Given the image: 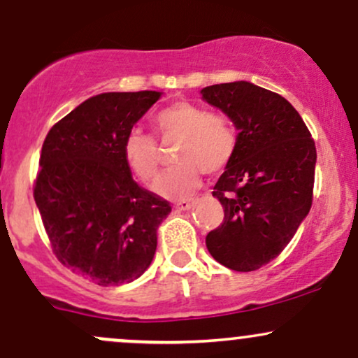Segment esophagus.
<instances>
[{
    "instance_id": "obj_1",
    "label": "esophagus",
    "mask_w": 358,
    "mask_h": 358,
    "mask_svg": "<svg viewBox=\"0 0 358 358\" xmlns=\"http://www.w3.org/2000/svg\"><path fill=\"white\" fill-rule=\"evenodd\" d=\"M195 202H196V199H187V200H182V202L176 203L175 207L178 208V210H190L193 205H195Z\"/></svg>"
}]
</instances>
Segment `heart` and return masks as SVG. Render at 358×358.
<instances>
[{"label":"heart","mask_w":358,"mask_h":358,"mask_svg":"<svg viewBox=\"0 0 358 358\" xmlns=\"http://www.w3.org/2000/svg\"><path fill=\"white\" fill-rule=\"evenodd\" d=\"M156 136L162 141L178 138L175 162L153 188L166 199H185L200 185L205 173H219L232 162L237 150L236 127L229 117L207 113L193 102L178 101L159 109L153 116ZM122 158L127 168L143 182H150L159 166V150L155 138L133 129L122 143Z\"/></svg>","instance_id":"heart-1"}]
</instances>
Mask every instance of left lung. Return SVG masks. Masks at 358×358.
<instances>
[{
  "label": "left lung",
  "mask_w": 358,
  "mask_h": 358,
  "mask_svg": "<svg viewBox=\"0 0 358 358\" xmlns=\"http://www.w3.org/2000/svg\"><path fill=\"white\" fill-rule=\"evenodd\" d=\"M237 127V150L212 195L224 222L207 234L225 268L256 271L282 252L313 202L316 148L298 110L276 92L239 80L202 89Z\"/></svg>",
  "instance_id": "obj_1"
}]
</instances>
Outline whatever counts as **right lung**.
Instances as JSON below:
<instances>
[{"instance_id":"right-lung-1","label":"right lung","mask_w":358,"mask_h":358,"mask_svg":"<svg viewBox=\"0 0 358 358\" xmlns=\"http://www.w3.org/2000/svg\"><path fill=\"white\" fill-rule=\"evenodd\" d=\"M162 92H104L77 106L45 138L34 196L57 259L99 286L150 268L170 203L134 182L122 143Z\"/></svg>"}]
</instances>
